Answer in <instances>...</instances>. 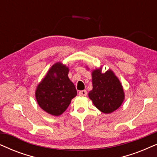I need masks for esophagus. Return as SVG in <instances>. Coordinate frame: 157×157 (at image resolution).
Here are the masks:
<instances>
[{
  "label": "esophagus",
  "mask_w": 157,
  "mask_h": 157,
  "mask_svg": "<svg viewBox=\"0 0 157 157\" xmlns=\"http://www.w3.org/2000/svg\"><path fill=\"white\" fill-rule=\"evenodd\" d=\"M78 95L80 96H86L87 95V91L86 90H83V91H80L78 92Z\"/></svg>",
  "instance_id": "obj_1"
}]
</instances>
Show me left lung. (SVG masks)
<instances>
[{"label": "left lung", "mask_w": 157, "mask_h": 157, "mask_svg": "<svg viewBox=\"0 0 157 157\" xmlns=\"http://www.w3.org/2000/svg\"><path fill=\"white\" fill-rule=\"evenodd\" d=\"M93 89L89 96L96 108L104 113L113 112L121 106L124 99L123 88L111 70L102 74L101 69L92 72Z\"/></svg>", "instance_id": "obj_1"}]
</instances>
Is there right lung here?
Wrapping results in <instances>:
<instances>
[{
	"label": "right lung",
	"instance_id": "add662e5",
	"mask_svg": "<svg viewBox=\"0 0 157 157\" xmlns=\"http://www.w3.org/2000/svg\"><path fill=\"white\" fill-rule=\"evenodd\" d=\"M68 68L57 63L38 84L36 98L40 108L53 116L63 113L77 95L76 87L68 77Z\"/></svg>",
	"mask_w": 157,
	"mask_h": 157
}]
</instances>
